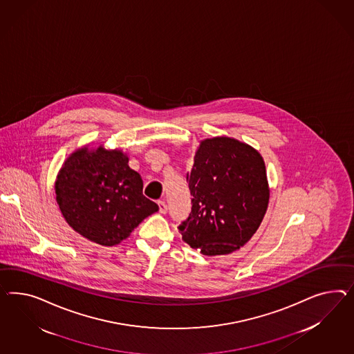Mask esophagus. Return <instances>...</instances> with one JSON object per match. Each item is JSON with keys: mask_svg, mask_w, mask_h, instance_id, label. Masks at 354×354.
<instances>
[{"mask_svg": "<svg viewBox=\"0 0 354 354\" xmlns=\"http://www.w3.org/2000/svg\"><path fill=\"white\" fill-rule=\"evenodd\" d=\"M158 207H160V212L161 214H166L167 212V205L163 201H158Z\"/></svg>", "mask_w": 354, "mask_h": 354, "instance_id": "34e87169", "label": "esophagus"}]
</instances>
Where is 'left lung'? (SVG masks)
Returning <instances> with one entry per match:
<instances>
[{
  "instance_id": "left-lung-1",
  "label": "left lung",
  "mask_w": 354,
  "mask_h": 354,
  "mask_svg": "<svg viewBox=\"0 0 354 354\" xmlns=\"http://www.w3.org/2000/svg\"><path fill=\"white\" fill-rule=\"evenodd\" d=\"M187 183L189 216L179 230L203 255L230 254L258 230L269 201L266 165L260 153L227 136L202 142Z\"/></svg>"
}]
</instances>
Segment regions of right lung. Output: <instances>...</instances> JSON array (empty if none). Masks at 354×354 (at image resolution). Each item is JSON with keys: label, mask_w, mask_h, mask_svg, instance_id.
<instances>
[{"label": "right lung", "mask_w": 354, "mask_h": 354, "mask_svg": "<svg viewBox=\"0 0 354 354\" xmlns=\"http://www.w3.org/2000/svg\"><path fill=\"white\" fill-rule=\"evenodd\" d=\"M121 151L78 149L55 183L57 202L68 224L95 243L115 246L127 239L158 205L143 196L142 176Z\"/></svg>", "instance_id": "add662e5"}]
</instances>
